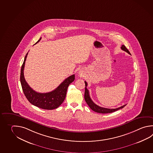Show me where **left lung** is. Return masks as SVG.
<instances>
[{"instance_id": "1", "label": "left lung", "mask_w": 153, "mask_h": 153, "mask_svg": "<svg viewBox=\"0 0 153 153\" xmlns=\"http://www.w3.org/2000/svg\"><path fill=\"white\" fill-rule=\"evenodd\" d=\"M121 49L123 51H124L125 52H126L127 53H128L129 54H131V53H130V52L128 51V50L126 48V47H125L124 45H122L121 47ZM85 82V93H84V99L85 102H87L88 105L89 106V107L91 109L94 111V112L97 113H109L113 112H115L117 110L122 109L123 107H124L126 105H124L123 106H121L118 108H113V109H111V108H104L100 107L98 105H96L95 103L91 99V97L89 95V91L88 90L87 88V82Z\"/></svg>"}]
</instances>
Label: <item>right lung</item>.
I'll return each mask as SVG.
<instances>
[{
	"instance_id": "obj_1",
	"label": "right lung",
	"mask_w": 153,
	"mask_h": 153,
	"mask_svg": "<svg viewBox=\"0 0 153 153\" xmlns=\"http://www.w3.org/2000/svg\"><path fill=\"white\" fill-rule=\"evenodd\" d=\"M41 39V38H40L36 44L39 42ZM28 53V52L25 56L21 70L20 81L23 91L27 100L32 105L42 109L48 110L56 109L61 105L62 102L65 100L68 88L69 87V84L75 80V75H71L69 77L66 78L54 91L46 93L36 92L28 85L27 82L25 81L24 77L23 71Z\"/></svg>"
}]
</instances>
